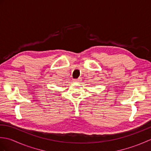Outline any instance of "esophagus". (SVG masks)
<instances>
[{"mask_svg": "<svg viewBox=\"0 0 151 151\" xmlns=\"http://www.w3.org/2000/svg\"><path fill=\"white\" fill-rule=\"evenodd\" d=\"M80 81H81V80H80L79 78H78V79H75V80H73V82H74L78 83Z\"/></svg>", "mask_w": 151, "mask_h": 151, "instance_id": "1", "label": "esophagus"}]
</instances>
